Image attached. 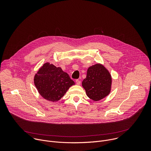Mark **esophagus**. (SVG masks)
Returning <instances> with one entry per match:
<instances>
[{
  "instance_id": "obj_1",
  "label": "esophagus",
  "mask_w": 151,
  "mask_h": 151,
  "mask_svg": "<svg viewBox=\"0 0 151 151\" xmlns=\"http://www.w3.org/2000/svg\"><path fill=\"white\" fill-rule=\"evenodd\" d=\"M76 83L77 85H79L81 84V81L79 80V79H76Z\"/></svg>"
}]
</instances>
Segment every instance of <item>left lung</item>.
Segmentation results:
<instances>
[{
	"label": "left lung",
	"mask_w": 151,
	"mask_h": 151,
	"mask_svg": "<svg viewBox=\"0 0 151 151\" xmlns=\"http://www.w3.org/2000/svg\"><path fill=\"white\" fill-rule=\"evenodd\" d=\"M111 85L112 78L109 72L99 63L88 69L87 77L82 82L87 96L94 101H99L108 96Z\"/></svg>",
	"instance_id": "1"
}]
</instances>
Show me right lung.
Instances as JSON below:
<instances>
[{
    "label": "right lung",
    "instance_id": "add662e5",
    "mask_svg": "<svg viewBox=\"0 0 151 151\" xmlns=\"http://www.w3.org/2000/svg\"><path fill=\"white\" fill-rule=\"evenodd\" d=\"M34 83L43 98L56 102L64 96L75 82L61 68L46 63L35 75Z\"/></svg>",
    "mask_w": 151,
    "mask_h": 151
}]
</instances>
